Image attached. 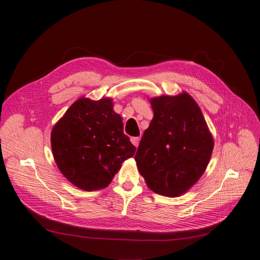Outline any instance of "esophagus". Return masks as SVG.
I'll list each match as a JSON object with an SVG mask.
<instances>
[{
  "label": "esophagus",
  "instance_id": "34e87169",
  "mask_svg": "<svg viewBox=\"0 0 260 260\" xmlns=\"http://www.w3.org/2000/svg\"><path fill=\"white\" fill-rule=\"evenodd\" d=\"M131 142H132V144L135 145L136 147H138L139 142H140V138H137V137H133V138H131Z\"/></svg>",
  "mask_w": 260,
  "mask_h": 260
}]
</instances>
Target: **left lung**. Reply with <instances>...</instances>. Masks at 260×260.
Wrapping results in <instances>:
<instances>
[{
    "label": "left lung",
    "mask_w": 260,
    "mask_h": 260,
    "mask_svg": "<svg viewBox=\"0 0 260 260\" xmlns=\"http://www.w3.org/2000/svg\"><path fill=\"white\" fill-rule=\"evenodd\" d=\"M149 102L154 117L135 159L153 192L177 198L190 190L206 170L214 139L200 106L186 92Z\"/></svg>",
    "instance_id": "1"
}]
</instances>
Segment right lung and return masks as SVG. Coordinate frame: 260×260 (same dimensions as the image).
<instances>
[{
    "mask_svg": "<svg viewBox=\"0 0 260 260\" xmlns=\"http://www.w3.org/2000/svg\"><path fill=\"white\" fill-rule=\"evenodd\" d=\"M111 99L80 98L54 125L51 145L65 178L84 191L106 187L136 153Z\"/></svg>",
    "mask_w": 260,
    "mask_h": 260,
    "instance_id": "right-lung-1",
    "label": "right lung"
}]
</instances>
